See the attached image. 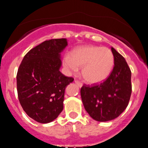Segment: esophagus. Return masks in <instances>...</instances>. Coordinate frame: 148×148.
<instances>
[{
	"label": "esophagus",
	"instance_id": "1",
	"mask_svg": "<svg viewBox=\"0 0 148 148\" xmlns=\"http://www.w3.org/2000/svg\"><path fill=\"white\" fill-rule=\"evenodd\" d=\"M74 82H75L76 84H77L78 86H79L80 88H81V87H82V86H83V84H82V83L81 82V81H78V80H75V81H74Z\"/></svg>",
	"mask_w": 148,
	"mask_h": 148
}]
</instances>
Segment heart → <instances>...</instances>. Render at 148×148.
Listing matches in <instances>:
<instances>
[{
	"label": "heart",
	"instance_id": "b5f03b06",
	"mask_svg": "<svg viewBox=\"0 0 148 148\" xmlns=\"http://www.w3.org/2000/svg\"><path fill=\"white\" fill-rule=\"evenodd\" d=\"M114 64L113 53L106 47L85 46L74 49L64 59L65 68L76 73L82 67L83 77L90 84H97L108 77Z\"/></svg>",
	"mask_w": 148,
	"mask_h": 148
}]
</instances>
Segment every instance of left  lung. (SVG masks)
I'll use <instances>...</instances> for the list:
<instances>
[{"label":"left lung","mask_w":148,"mask_h":148,"mask_svg":"<svg viewBox=\"0 0 148 148\" xmlns=\"http://www.w3.org/2000/svg\"><path fill=\"white\" fill-rule=\"evenodd\" d=\"M114 67L108 77L100 84H84L81 96L86 111L99 122L118 118L128 106L132 94V72L126 60L113 47Z\"/></svg>","instance_id":"left-lung-1"}]
</instances>
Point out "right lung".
I'll return each instance as SVG.
<instances>
[{"mask_svg":"<svg viewBox=\"0 0 148 148\" xmlns=\"http://www.w3.org/2000/svg\"><path fill=\"white\" fill-rule=\"evenodd\" d=\"M65 38L46 40L23 57L16 74L19 102L26 114L40 123H49L63 109L66 86L74 81L60 72V53Z\"/></svg>","mask_w":148,"mask_h":148,"instance_id":"add662e5","label":"right lung"}]
</instances>
